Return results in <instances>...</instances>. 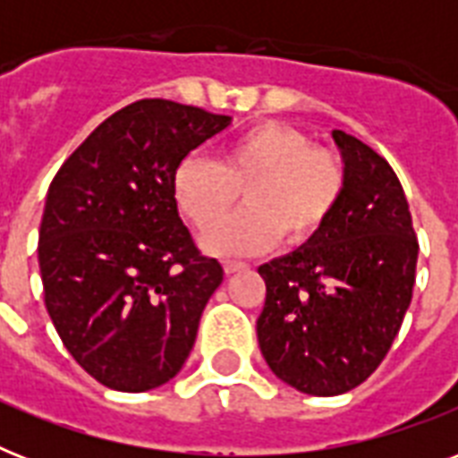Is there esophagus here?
<instances>
[{
	"mask_svg": "<svg viewBox=\"0 0 458 458\" xmlns=\"http://www.w3.org/2000/svg\"><path fill=\"white\" fill-rule=\"evenodd\" d=\"M250 268V264H244V261H233V259H228V261H223V271L228 273H240V271H247Z\"/></svg>",
	"mask_w": 458,
	"mask_h": 458,
	"instance_id": "obj_1",
	"label": "esophagus"
}]
</instances>
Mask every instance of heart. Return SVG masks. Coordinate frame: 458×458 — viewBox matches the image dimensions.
I'll return each mask as SVG.
<instances>
[{
  "mask_svg": "<svg viewBox=\"0 0 458 458\" xmlns=\"http://www.w3.org/2000/svg\"><path fill=\"white\" fill-rule=\"evenodd\" d=\"M347 164L306 132L261 121L221 147L218 161L185 157L173 173L180 214L204 230L220 220L245 190L248 208L201 235L204 250L240 257L271 244H304L318 235L347 192Z\"/></svg>",
  "mask_w": 458,
  "mask_h": 458,
  "instance_id": "1",
  "label": "heart"
}]
</instances>
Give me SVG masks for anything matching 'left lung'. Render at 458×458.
Wrapping results in <instances>:
<instances>
[{"mask_svg":"<svg viewBox=\"0 0 458 458\" xmlns=\"http://www.w3.org/2000/svg\"><path fill=\"white\" fill-rule=\"evenodd\" d=\"M347 192L318 235L259 266L266 363L294 390L333 397L383 363L411 304L419 240L402 182L361 140L333 131Z\"/></svg>","mask_w":458,"mask_h":458,"instance_id":"1","label":"left lung"}]
</instances>
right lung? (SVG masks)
<instances>
[{
	"mask_svg": "<svg viewBox=\"0 0 458 458\" xmlns=\"http://www.w3.org/2000/svg\"><path fill=\"white\" fill-rule=\"evenodd\" d=\"M230 116L140 99L64 161L39 223L45 306L64 347L111 390L178 376L223 266L204 257L173 199V173Z\"/></svg>",
	"mask_w": 458,
	"mask_h": 458,
	"instance_id": "obj_1",
	"label": "right lung"
}]
</instances>
